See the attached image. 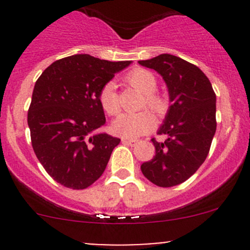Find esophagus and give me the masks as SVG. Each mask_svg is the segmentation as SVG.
I'll return each instance as SVG.
<instances>
[{
	"label": "esophagus",
	"mask_w": 250,
	"mask_h": 250,
	"mask_svg": "<svg viewBox=\"0 0 250 250\" xmlns=\"http://www.w3.org/2000/svg\"><path fill=\"white\" fill-rule=\"evenodd\" d=\"M122 143L123 144H127V145H130V146H133V145H135V144L138 143V140H135V139H122Z\"/></svg>",
	"instance_id": "34e87169"
}]
</instances>
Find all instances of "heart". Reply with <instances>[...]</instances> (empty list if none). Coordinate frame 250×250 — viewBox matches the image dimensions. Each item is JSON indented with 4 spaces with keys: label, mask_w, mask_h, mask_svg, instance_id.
Segmentation results:
<instances>
[{
    "label": "heart",
    "mask_w": 250,
    "mask_h": 250,
    "mask_svg": "<svg viewBox=\"0 0 250 250\" xmlns=\"http://www.w3.org/2000/svg\"><path fill=\"white\" fill-rule=\"evenodd\" d=\"M127 82L132 87L145 94V104L148 109L161 115L167 109V102L163 97L156 94L157 80L152 72L144 69H135L129 72ZM99 102L103 109L110 116H115L120 112V100L116 92L115 82L105 83L99 93ZM155 125V118L147 111L139 113H122L112 122V132L123 138L141 137L150 132Z\"/></svg>",
    "instance_id": "heart-1"
}]
</instances>
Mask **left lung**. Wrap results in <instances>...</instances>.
Wrapping results in <instances>:
<instances>
[{
  "instance_id": "8db88e82",
  "label": "left lung",
  "mask_w": 250,
  "mask_h": 250,
  "mask_svg": "<svg viewBox=\"0 0 250 250\" xmlns=\"http://www.w3.org/2000/svg\"><path fill=\"white\" fill-rule=\"evenodd\" d=\"M139 64L162 76L170 102L157 132L167 139H152L156 153L141 172L155 185L172 188L193 175L208 156L216 130L215 93L200 67L175 55L160 54Z\"/></svg>"
}]
</instances>
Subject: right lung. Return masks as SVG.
Returning a JSON list of instances; mask_svg holds the SVG:
<instances>
[{
  "mask_svg": "<svg viewBox=\"0 0 250 250\" xmlns=\"http://www.w3.org/2000/svg\"><path fill=\"white\" fill-rule=\"evenodd\" d=\"M130 62L88 54L57 60L35 83L27 125L37 158L65 188L82 190L102 176L121 139L94 133L106 122L100 89Z\"/></svg>",
  "mask_w": 250,
  "mask_h": 250,
  "instance_id": "right-lung-1",
  "label": "right lung"
}]
</instances>
